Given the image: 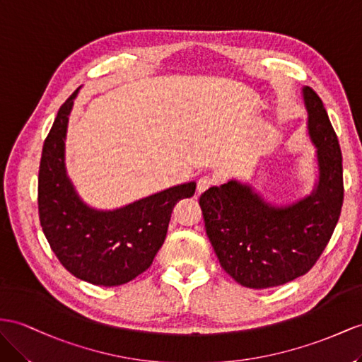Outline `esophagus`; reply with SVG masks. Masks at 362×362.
<instances>
[{
	"instance_id": "obj_1",
	"label": "esophagus",
	"mask_w": 362,
	"mask_h": 362,
	"mask_svg": "<svg viewBox=\"0 0 362 362\" xmlns=\"http://www.w3.org/2000/svg\"><path fill=\"white\" fill-rule=\"evenodd\" d=\"M212 185H214V179L209 177V175H203L197 182V194L205 192L208 188L212 187Z\"/></svg>"
}]
</instances>
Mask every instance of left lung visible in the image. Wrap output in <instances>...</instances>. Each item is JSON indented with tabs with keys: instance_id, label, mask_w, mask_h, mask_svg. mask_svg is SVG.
Returning a JSON list of instances; mask_svg holds the SVG:
<instances>
[{
	"instance_id": "1",
	"label": "left lung",
	"mask_w": 362,
	"mask_h": 362,
	"mask_svg": "<svg viewBox=\"0 0 362 362\" xmlns=\"http://www.w3.org/2000/svg\"><path fill=\"white\" fill-rule=\"evenodd\" d=\"M303 100L318 165L309 196L276 206L235 179L200 196L206 234L221 267L251 289L281 286L308 274L341 214L344 187L338 137L317 93L303 87Z\"/></svg>"
}]
</instances>
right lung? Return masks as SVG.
I'll list each match as a JSON object with an SVG mask.
<instances>
[{"label":"right lung","instance_id":"1","mask_svg":"<svg viewBox=\"0 0 362 362\" xmlns=\"http://www.w3.org/2000/svg\"><path fill=\"white\" fill-rule=\"evenodd\" d=\"M78 91L61 105L42 146L40 221L52 251L71 275L96 286H120L151 266L165 242L175 203L194 196L196 182L171 187L117 209L88 206L66 168L69 116Z\"/></svg>","mask_w":362,"mask_h":362}]
</instances>
